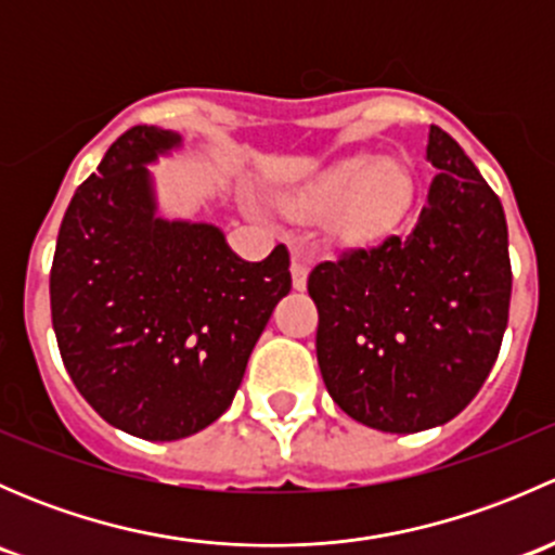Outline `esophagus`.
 <instances>
[{"instance_id":"1","label":"esophagus","mask_w":555,"mask_h":555,"mask_svg":"<svg viewBox=\"0 0 555 555\" xmlns=\"http://www.w3.org/2000/svg\"><path fill=\"white\" fill-rule=\"evenodd\" d=\"M293 287L295 289H306V282H309V257L304 251H295L293 255Z\"/></svg>"}]
</instances>
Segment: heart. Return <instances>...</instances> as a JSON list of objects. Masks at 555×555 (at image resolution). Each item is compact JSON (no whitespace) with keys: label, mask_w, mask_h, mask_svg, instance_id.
Instances as JSON below:
<instances>
[{"label":"heart","mask_w":555,"mask_h":555,"mask_svg":"<svg viewBox=\"0 0 555 555\" xmlns=\"http://www.w3.org/2000/svg\"><path fill=\"white\" fill-rule=\"evenodd\" d=\"M413 190L402 160L351 155L300 184L287 204L304 215H327V231L340 242H376L400 225Z\"/></svg>","instance_id":"b5f03b06"}]
</instances>
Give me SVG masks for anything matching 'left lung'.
I'll return each instance as SVG.
<instances>
[{
	"instance_id": "left-lung-1",
	"label": "left lung",
	"mask_w": 555,
	"mask_h": 555,
	"mask_svg": "<svg viewBox=\"0 0 555 555\" xmlns=\"http://www.w3.org/2000/svg\"><path fill=\"white\" fill-rule=\"evenodd\" d=\"M427 160L435 179L408 236L309 273L330 397L354 422L397 435L440 427L469 405L511 311L500 198L438 126H429Z\"/></svg>"
}]
</instances>
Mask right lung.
<instances>
[{"mask_svg":"<svg viewBox=\"0 0 555 555\" xmlns=\"http://www.w3.org/2000/svg\"><path fill=\"white\" fill-rule=\"evenodd\" d=\"M177 150V131L122 133L69 201L50 271L55 340L77 391L144 440L188 438L231 408L293 287L284 244L246 262L211 222L158 215L150 166Z\"/></svg>","mask_w":555,"mask_h":555,"instance_id":"right-lung-1","label":"right lung"}]
</instances>
